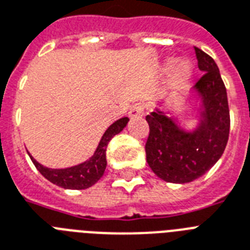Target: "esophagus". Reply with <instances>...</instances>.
I'll return each instance as SVG.
<instances>
[{
	"label": "esophagus",
	"mask_w": 250,
	"mask_h": 250,
	"mask_svg": "<svg viewBox=\"0 0 250 250\" xmlns=\"http://www.w3.org/2000/svg\"><path fill=\"white\" fill-rule=\"evenodd\" d=\"M143 111H145V107L142 103H135V104L131 105L130 111H129V117L134 119V117H139V116L143 115Z\"/></svg>",
	"instance_id": "1"
}]
</instances>
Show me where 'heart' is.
<instances>
[{"label":"heart","instance_id":"1","mask_svg":"<svg viewBox=\"0 0 250 250\" xmlns=\"http://www.w3.org/2000/svg\"><path fill=\"white\" fill-rule=\"evenodd\" d=\"M191 72H192V67L188 62L181 61L174 65V77L177 83H185L191 76Z\"/></svg>","mask_w":250,"mask_h":250}]
</instances>
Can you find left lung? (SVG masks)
<instances>
[{
  "label": "left lung",
  "instance_id": "obj_1",
  "mask_svg": "<svg viewBox=\"0 0 250 250\" xmlns=\"http://www.w3.org/2000/svg\"><path fill=\"white\" fill-rule=\"evenodd\" d=\"M195 53L199 69L205 72L193 86L201 101L199 126L183 130L159 108L146 117L147 163L159 178L171 183H188L205 174L222 156L229 141V102L218 65L199 47Z\"/></svg>",
  "mask_w": 250,
  "mask_h": 250
}]
</instances>
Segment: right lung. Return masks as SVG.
<instances>
[{
  "label": "right lung",
  "instance_id": "right-lung-1",
  "mask_svg": "<svg viewBox=\"0 0 250 250\" xmlns=\"http://www.w3.org/2000/svg\"><path fill=\"white\" fill-rule=\"evenodd\" d=\"M129 119L123 117L117 120L111 125V126L104 131L102 137L99 145H98L95 152L89 160L85 163L79 164L76 167H65V169H50L41 164H39L33 157L31 156L32 163L35 164L37 170L45 177L47 181H50L54 185L59 186L62 188L68 189H85L95 185L102 175L104 174L105 167H107V160H105V151L109 141L119 134L120 131L126 126Z\"/></svg>",
  "mask_w": 250,
  "mask_h": 250
}]
</instances>
